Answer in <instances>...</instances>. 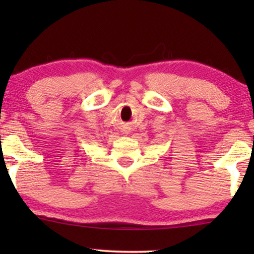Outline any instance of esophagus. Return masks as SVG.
Listing matches in <instances>:
<instances>
[{"label": "esophagus", "mask_w": 254, "mask_h": 254, "mask_svg": "<svg viewBox=\"0 0 254 254\" xmlns=\"http://www.w3.org/2000/svg\"><path fill=\"white\" fill-rule=\"evenodd\" d=\"M125 133H129V131H127V132H125Z\"/></svg>", "instance_id": "obj_1"}]
</instances>
